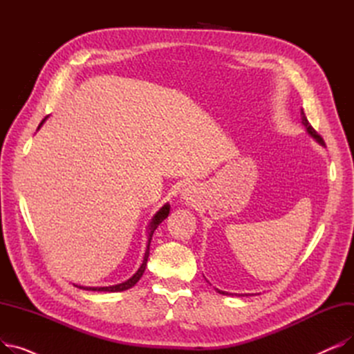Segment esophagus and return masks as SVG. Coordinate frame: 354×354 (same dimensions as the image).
Masks as SVG:
<instances>
[{
	"mask_svg": "<svg viewBox=\"0 0 354 354\" xmlns=\"http://www.w3.org/2000/svg\"><path fill=\"white\" fill-rule=\"evenodd\" d=\"M196 194H198L196 187H194V185H189V187L182 189L180 196H182L183 199H187V201H194V198L196 196Z\"/></svg>",
	"mask_w": 354,
	"mask_h": 354,
	"instance_id": "esophagus-1",
	"label": "esophagus"
}]
</instances>
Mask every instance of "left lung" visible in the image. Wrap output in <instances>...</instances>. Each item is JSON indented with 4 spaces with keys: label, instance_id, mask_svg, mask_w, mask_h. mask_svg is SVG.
Segmentation results:
<instances>
[{
    "label": "left lung",
    "instance_id": "obj_1",
    "mask_svg": "<svg viewBox=\"0 0 354 354\" xmlns=\"http://www.w3.org/2000/svg\"><path fill=\"white\" fill-rule=\"evenodd\" d=\"M301 123L304 124V127L307 129V132H308V135H311L315 140H317L320 145H324V140H323V138L317 133V132H315V130L313 129V126L308 123V120H307V118H306V115H304V110L301 109ZM216 291L219 292V294H224V295H231V294H228L227 291H221V290H218L216 288Z\"/></svg>",
    "mask_w": 354,
    "mask_h": 354
}]
</instances>
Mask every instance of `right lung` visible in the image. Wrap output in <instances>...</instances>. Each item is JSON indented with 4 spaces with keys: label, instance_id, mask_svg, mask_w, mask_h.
I'll return each mask as SVG.
<instances>
[{
    "label": "right lung",
    "instance_id": "right-lung-1",
    "mask_svg": "<svg viewBox=\"0 0 354 354\" xmlns=\"http://www.w3.org/2000/svg\"><path fill=\"white\" fill-rule=\"evenodd\" d=\"M46 120V119H44ZM44 120L40 123V126L44 123ZM39 126V127H40ZM169 209H171V207H169V203H166V205H163L156 214H155V216L152 218V221H151V224H149V232H147V245H146V252H145V257H143V263H142V266H140V268L136 271V274L132 277V278H129L127 281H124V283H122V284H116V286H109V287H83V286H76V287H79V288H82V290H88V291H106V292H116V291H124V290H129V288H132L139 280H140V277L143 275V272H145V268H146V263H147V258H149V247H151V241H152V235H153V232H155V230L158 228V225L160 224V222L169 215Z\"/></svg>",
    "mask_w": 354,
    "mask_h": 354
}]
</instances>
